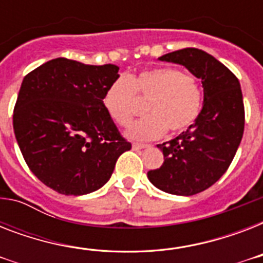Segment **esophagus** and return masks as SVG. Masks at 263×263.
I'll use <instances>...</instances> for the list:
<instances>
[{
	"label": "esophagus",
	"instance_id": "34e87169",
	"mask_svg": "<svg viewBox=\"0 0 263 263\" xmlns=\"http://www.w3.org/2000/svg\"><path fill=\"white\" fill-rule=\"evenodd\" d=\"M132 147L135 148V150H142V148H147L150 147L148 144H143V143H134L132 144Z\"/></svg>",
	"mask_w": 263,
	"mask_h": 263
}]
</instances>
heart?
<instances>
[{"mask_svg":"<svg viewBox=\"0 0 263 263\" xmlns=\"http://www.w3.org/2000/svg\"><path fill=\"white\" fill-rule=\"evenodd\" d=\"M136 95L148 101L146 110L150 113L127 131L136 140L157 139L166 131L172 135L185 131L198 119L203 101L199 82L177 68L156 67L131 78L120 76L105 91L103 105L121 127H128L140 111Z\"/></svg>","mask_w":263,"mask_h":263,"instance_id":"1","label":"heart"}]
</instances>
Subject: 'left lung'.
Listing matches in <instances>:
<instances>
[{"mask_svg":"<svg viewBox=\"0 0 263 263\" xmlns=\"http://www.w3.org/2000/svg\"><path fill=\"white\" fill-rule=\"evenodd\" d=\"M158 60L184 65L202 80L203 107L187 131L157 146L165 161L147 177L165 192L195 195L227 172L240 144L245 131L240 83L224 64L195 47L172 51Z\"/></svg>","mask_w":263,"mask_h":263,"instance_id":"obj_1","label":"left lung"}]
</instances>
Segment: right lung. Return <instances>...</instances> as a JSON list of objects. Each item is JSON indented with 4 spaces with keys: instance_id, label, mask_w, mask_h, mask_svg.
Segmentation results:
<instances>
[{
    "instance_id": "right-lung-1",
    "label": "right lung",
    "mask_w": 263,
    "mask_h": 263,
    "mask_svg": "<svg viewBox=\"0 0 263 263\" xmlns=\"http://www.w3.org/2000/svg\"><path fill=\"white\" fill-rule=\"evenodd\" d=\"M119 78L113 64L86 65L54 59L23 79L13 129L24 161L45 185L64 195H84L110 179L131 143L103 105Z\"/></svg>"
}]
</instances>
